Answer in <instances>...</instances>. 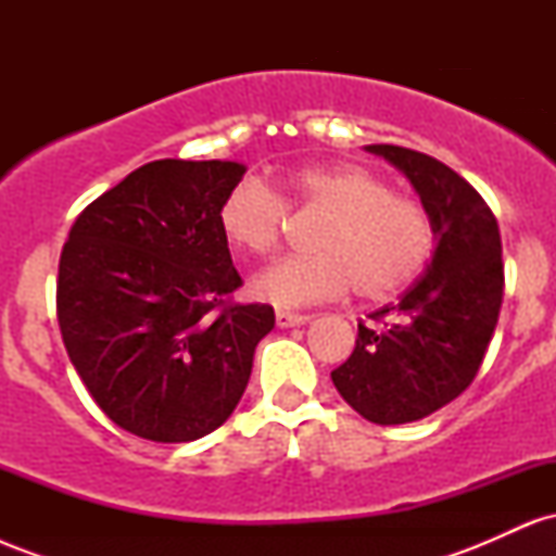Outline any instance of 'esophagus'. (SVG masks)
<instances>
[{
    "label": "esophagus",
    "instance_id": "34e87169",
    "mask_svg": "<svg viewBox=\"0 0 556 556\" xmlns=\"http://www.w3.org/2000/svg\"><path fill=\"white\" fill-rule=\"evenodd\" d=\"M311 316L303 314H292V311H277V327L290 329V327H300V324H308Z\"/></svg>",
    "mask_w": 556,
    "mask_h": 556
}]
</instances>
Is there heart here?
Returning a JSON list of instances; mask_svg holds the SVG:
<instances>
[{"instance_id": "obj_1", "label": "heart", "mask_w": 556, "mask_h": 556, "mask_svg": "<svg viewBox=\"0 0 556 556\" xmlns=\"http://www.w3.org/2000/svg\"><path fill=\"white\" fill-rule=\"evenodd\" d=\"M287 203L327 216L311 238V256H290L251 279V292L282 308L355 295L384 303L407 290L429 264L433 222L381 175L355 167H305L282 180ZM219 229L245 256H269L285 235L287 208L256 177H242L219 203Z\"/></svg>"}]
</instances>
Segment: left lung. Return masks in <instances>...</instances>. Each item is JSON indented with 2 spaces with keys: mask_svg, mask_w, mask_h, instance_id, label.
Masks as SVG:
<instances>
[{
  "mask_svg": "<svg viewBox=\"0 0 556 556\" xmlns=\"http://www.w3.org/2000/svg\"><path fill=\"white\" fill-rule=\"evenodd\" d=\"M410 180L433 222L431 264L397 305L358 324L355 350L331 371L337 392L379 426L413 424L460 397L481 368L504 295L502 238L478 190L439 159L366 146Z\"/></svg>",
  "mask_w": 556,
  "mask_h": 556,
  "instance_id": "8db88e82",
  "label": "left lung"
}]
</instances>
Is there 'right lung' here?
Wrapping results in <instances>:
<instances>
[{
	"label": "right lung",
	"mask_w": 556,
	"mask_h": 556,
	"mask_svg": "<svg viewBox=\"0 0 556 556\" xmlns=\"http://www.w3.org/2000/svg\"><path fill=\"white\" fill-rule=\"evenodd\" d=\"M238 162L159 159L96 198L60 256L56 318L75 371L119 429L193 442L232 416L274 308L242 285L219 229Z\"/></svg>",
	"instance_id": "right-lung-1"
}]
</instances>
